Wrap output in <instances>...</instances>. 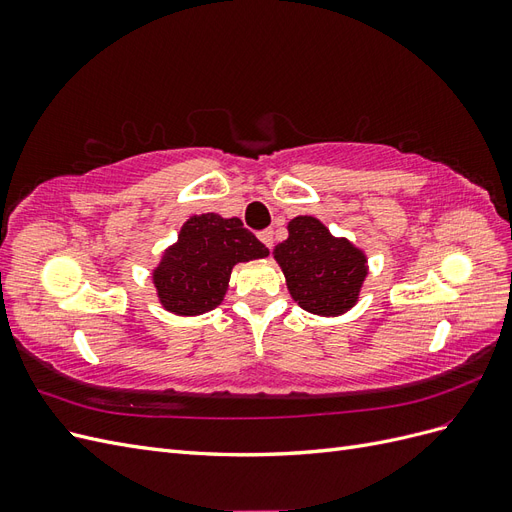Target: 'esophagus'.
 <instances>
[{
    "label": "esophagus",
    "instance_id": "34e87169",
    "mask_svg": "<svg viewBox=\"0 0 512 512\" xmlns=\"http://www.w3.org/2000/svg\"><path fill=\"white\" fill-rule=\"evenodd\" d=\"M258 239H260L262 243H265V245L269 247V250H271V247H273V243H275V239H273V230H271V228H267V230H262V232H260V235H258Z\"/></svg>",
    "mask_w": 512,
    "mask_h": 512
}]
</instances>
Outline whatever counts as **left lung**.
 I'll return each instance as SVG.
<instances>
[{"instance_id": "1", "label": "left lung", "mask_w": 512, "mask_h": 512, "mask_svg": "<svg viewBox=\"0 0 512 512\" xmlns=\"http://www.w3.org/2000/svg\"><path fill=\"white\" fill-rule=\"evenodd\" d=\"M294 301L318 316H337L359 299L367 275L363 252L335 239L322 222L299 215L288 224V239L275 247Z\"/></svg>"}]
</instances>
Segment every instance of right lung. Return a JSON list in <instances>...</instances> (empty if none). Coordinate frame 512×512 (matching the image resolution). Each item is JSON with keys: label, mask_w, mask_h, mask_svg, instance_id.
<instances>
[{"label": "right lung", "mask_w": 512, "mask_h": 512, "mask_svg": "<svg viewBox=\"0 0 512 512\" xmlns=\"http://www.w3.org/2000/svg\"><path fill=\"white\" fill-rule=\"evenodd\" d=\"M269 247L243 228L239 218L215 213L194 215L183 224L179 241L166 250L153 273L158 297L168 312L196 316L211 312L224 299L237 262L265 258Z\"/></svg>", "instance_id": "add662e5"}]
</instances>
